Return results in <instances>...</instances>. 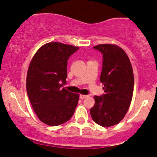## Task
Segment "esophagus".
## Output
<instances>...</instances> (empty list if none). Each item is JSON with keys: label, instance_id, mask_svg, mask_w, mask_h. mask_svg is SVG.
<instances>
[{"label": "esophagus", "instance_id": "obj_1", "mask_svg": "<svg viewBox=\"0 0 157 157\" xmlns=\"http://www.w3.org/2000/svg\"><path fill=\"white\" fill-rule=\"evenodd\" d=\"M88 97V95H80V98H81V99H84V98H87Z\"/></svg>", "mask_w": 157, "mask_h": 157}]
</instances>
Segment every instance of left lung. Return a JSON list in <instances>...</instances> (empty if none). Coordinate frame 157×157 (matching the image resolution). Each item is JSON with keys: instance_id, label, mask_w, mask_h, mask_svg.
I'll list each match as a JSON object with an SVG mask.
<instances>
[{"instance_id": "1", "label": "left lung", "mask_w": 157, "mask_h": 157, "mask_svg": "<svg viewBox=\"0 0 157 157\" xmlns=\"http://www.w3.org/2000/svg\"><path fill=\"white\" fill-rule=\"evenodd\" d=\"M93 48L103 54L100 81L105 94L94 96L95 103L90 114L97 124L110 127L118 124L129 108L134 90L132 67L127 54L117 45L98 44Z\"/></svg>"}]
</instances>
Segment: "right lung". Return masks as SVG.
I'll return each mask as SVG.
<instances>
[{"label":"right lung","instance_id":"add662e5","mask_svg":"<svg viewBox=\"0 0 157 157\" xmlns=\"http://www.w3.org/2000/svg\"><path fill=\"white\" fill-rule=\"evenodd\" d=\"M79 47L59 42L45 44L31 59L26 90L31 106L41 122L56 126L73 116L80 95L62 86L66 83L68 58Z\"/></svg>","mask_w":157,"mask_h":157}]
</instances>
